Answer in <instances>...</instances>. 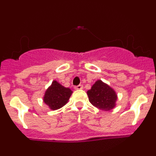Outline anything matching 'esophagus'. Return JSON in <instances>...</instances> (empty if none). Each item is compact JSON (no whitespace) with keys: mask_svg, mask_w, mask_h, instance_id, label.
Masks as SVG:
<instances>
[{"mask_svg":"<svg viewBox=\"0 0 156 156\" xmlns=\"http://www.w3.org/2000/svg\"><path fill=\"white\" fill-rule=\"evenodd\" d=\"M74 88H75V90H82L83 86L81 84H80V85H77V86H76Z\"/></svg>","mask_w":156,"mask_h":156,"instance_id":"34e87169","label":"esophagus"}]
</instances>
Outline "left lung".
I'll return each instance as SVG.
<instances>
[{"label":"left lung","instance_id":"8db88e82","mask_svg":"<svg viewBox=\"0 0 156 156\" xmlns=\"http://www.w3.org/2000/svg\"><path fill=\"white\" fill-rule=\"evenodd\" d=\"M88 98L94 106L103 111H109L115 105L117 95L115 90L101 80H98L87 91Z\"/></svg>","mask_w":156,"mask_h":156}]
</instances>
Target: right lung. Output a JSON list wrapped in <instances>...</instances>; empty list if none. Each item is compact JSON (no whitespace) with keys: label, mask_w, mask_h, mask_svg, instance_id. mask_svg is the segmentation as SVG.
Segmentation results:
<instances>
[{"label":"right lung","mask_w":156,"mask_h":156,"mask_svg":"<svg viewBox=\"0 0 156 156\" xmlns=\"http://www.w3.org/2000/svg\"><path fill=\"white\" fill-rule=\"evenodd\" d=\"M72 93L73 91L69 88L65 87L57 81L54 80L45 92L44 101L51 109H58L68 102Z\"/></svg>","instance_id":"right-lung-1"}]
</instances>
